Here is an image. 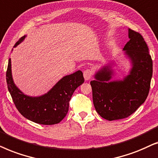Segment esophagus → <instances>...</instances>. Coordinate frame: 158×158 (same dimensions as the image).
<instances>
[{"mask_svg": "<svg viewBox=\"0 0 158 158\" xmlns=\"http://www.w3.org/2000/svg\"><path fill=\"white\" fill-rule=\"evenodd\" d=\"M92 71L89 70V69H87V70L84 71V73H83V75H84V77H85V79L86 81H88L89 80L90 78L92 77Z\"/></svg>", "mask_w": 158, "mask_h": 158, "instance_id": "1", "label": "esophagus"}]
</instances>
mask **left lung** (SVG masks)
<instances>
[{"label": "left lung", "instance_id": "1", "mask_svg": "<svg viewBox=\"0 0 158 158\" xmlns=\"http://www.w3.org/2000/svg\"><path fill=\"white\" fill-rule=\"evenodd\" d=\"M129 41L123 48L129 60L128 74L112 79L115 74L112 60L101 66L90 81L94 106L98 114L108 121L122 119L135 112L148 98L152 76V60L144 40L129 29Z\"/></svg>", "mask_w": 158, "mask_h": 158}]
</instances>
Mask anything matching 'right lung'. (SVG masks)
<instances>
[{"mask_svg": "<svg viewBox=\"0 0 158 158\" xmlns=\"http://www.w3.org/2000/svg\"><path fill=\"white\" fill-rule=\"evenodd\" d=\"M27 35L19 40L14 48L22 43ZM8 89L19 113L29 121L43 125L60 123L69 110V102L75 89L84 83L83 73L77 71L64 76L48 91L40 96H29L19 89L14 83L9 58L6 71Z\"/></svg>", "mask_w": 158, "mask_h": 158, "instance_id": "add662e5", "label": "right lung"}]
</instances>
